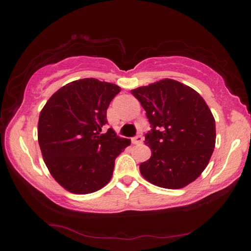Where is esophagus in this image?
Segmentation results:
<instances>
[{
  "label": "esophagus",
  "mask_w": 251,
  "mask_h": 251,
  "mask_svg": "<svg viewBox=\"0 0 251 251\" xmlns=\"http://www.w3.org/2000/svg\"><path fill=\"white\" fill-rule=\"evenodd\" d=\"M142 142H143V137H142L141 135H137V136H135V137L131 138V143L135 144V145H138V144H142Z\"/></svg>",
  "instance_id": "34e87169"
}]
</instances>
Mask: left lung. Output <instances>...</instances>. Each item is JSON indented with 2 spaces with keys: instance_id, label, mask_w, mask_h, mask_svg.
Listing matches in <instances>:
<instances>
[{
  "instance_id": "1",
  "label": "left lung",
  "mask_w": 251,
  "mask_h": 251,
  "mask_svg": "<svg viewBox=\"0 0 251 251\" xmlns=\"http://www.w3.org/2000/svg\"><path fill=\"white\" fill-rule=\"evenodd\" d=\"M146 110L151 130L145 136L151 158L139 165L155 186L179 189L205 171L216 144V124L205 100L175 79L131 90Z\"/></svg>"
}]
</instances>
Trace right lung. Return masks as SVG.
<instances>
[{
    "label": "right lung",
    "mask_w": 251,
    "mask_h": 251,
    "mask_svg": "<svg viewBox=\"0 0 251 251\" xmlns=\"http://www.w3.org/2000/svg\"><path fill=\"white\" fill-rule=\"evenodd\" d=\"M121 92L96 78L74 80L50 97L40 113L37 139L50 175L70 193L97 192L113 176L115 158L130 145L108 128L106 113Z\"/></svg>",
    "instance_id": "add662e5"
}]
</instances>
